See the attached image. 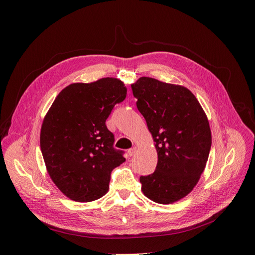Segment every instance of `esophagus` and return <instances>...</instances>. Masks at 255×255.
Returning <instances> with one entry per match:
<instances>
[{
	"label": "esophagus",
	"instance_id": "obj_1",
	"mask_svg": "<svg viewBox=\"0 0 255 255\" xmlns=\"http://www.w3.org/2000/svg\"><path fill=\"white\" fill-rule=\"evenodd\" d=\"M136 152H137V148H136V146H134V148L128 150V155L129 156H133V155H135Z\"/></svg>",
	"mask_w": 255,
	"mask_h": 255
}]
</instances>
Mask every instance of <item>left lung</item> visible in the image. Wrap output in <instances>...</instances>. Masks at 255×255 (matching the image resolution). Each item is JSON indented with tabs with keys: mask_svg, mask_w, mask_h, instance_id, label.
I'll return each mask as SVG.
<instances>
[{
	"mask_svg": "<svg viewBox=\"0 0 255 255\" xmlns=\"http://www.w3.org/2000/svg\"><path fill=\"white\" fill-rule=\"evenodd\" d=\"M157 152L155 171L140 176L143 195L171 204L194 189L212 145L210 123L201 104L186 87L141 76L130 85Z\"/></svg>",
	"mask_w": 255,
	"mask_h": 255,
	"instance_id": "8db88e82",
	"label": "left lung"
}]
</instances>
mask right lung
Listing matches in <instances>:
<instances>
[{"label":"right lung","instance_id":"add662e5","mask_svg":"<svg viewBox=\"0 0 255 255\" xmlns=\"http://www.w3.org/2000/svg\"><path fill=\"white\" fill-rule=\"evenodd\" d=\"M127 97L119 79L73 83L54 100L40 130V148L51 180L69 199L90 202L110 189L113 169L126 158L114 149L105 121Z\"/></svg>","mask_w":255,"mask_h":255}]
</instances>
